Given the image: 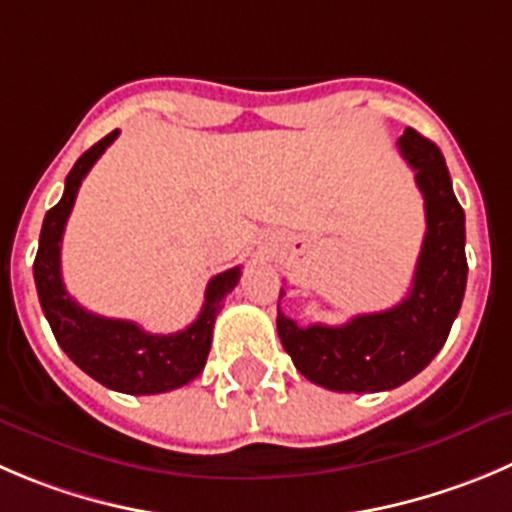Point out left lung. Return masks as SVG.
I'll use <instances>...</instances> for the list:
<instances>
[{
  "label": "left lung",
  "instance_id": "obj_1",
  "mask_svg": "<svg viewBox=\"0 0 512 512\" xmlns=\"http://www.w3.org/2000/svg\"><path fill=\"white\" fill-rule=\"evenodd\" d=\"M397 145L415 170L427 218L410 294L392 309L359 314L342 326H299L281 306L276 314L294 367L332 392H384L420 374L447 342L465 296V211L452 193L445 158L412 128Z\"/></svg>",
  "mask_w": 512,
  "mask_h": 512
}]
</instances>
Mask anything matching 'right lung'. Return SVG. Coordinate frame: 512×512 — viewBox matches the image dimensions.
<instances>
[{"mask_svg":"<svg viewBox=\"0 0 512 512\" xmlns=\"http://www.w3.org/2000/svg\"><path fill=\"white\" fill-rule=\"evenodd\" d=\"M118 138V130L92 145L72 165L60 203L50 208L42 223L40 248L34 259V284L42 311L52 326L57 344L85 374L102 387L123 394H160L196 379L211 352L213 324L226 294L241 279V269L213 276L206 286V301L198 319L183 332L148 334L135 321L107 319L82 309L62 284L60 248L65 223L75 206L80 183L95 160Z\"/></svg>","mask_w":512,"mask_h":512,"instance_id":"1","label":"right lung"}]
</instances>
